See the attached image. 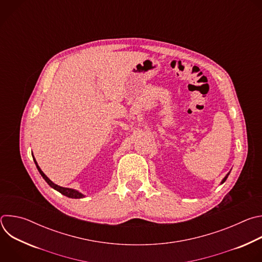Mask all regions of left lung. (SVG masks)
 Returning a JSON list of instances; mask_svg holds the SVG:
<instances>
[{"label": "left lung", "instance_id": "obj_1", "mask_svg": "<svg viewBox=\"0 0 262 262\" xmlns=\"http://www.w3.org/2000/svg\"><path fill=\"white\" fill-rule=\"evenodd\" d=\"M228 175H229V173H228V174H227V175H226V176H225V178H224V179H223V181H222V182H225V181H226V179H227V177H228Z\"/></svg>", "mask_w": 262, "mask_h": 262}]
</instances>
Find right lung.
<instances>
[{
    "mask_svg": "<svg viewBox=\"0 0 262 262\" xmlns=\"http://www.w3.org/2000/svg\"><path fill=\"white\" fill-rule=\"evenodd\" d=\"M34 162H35V164H36V167H37V169H38V171H39V173L41 174V176L43 177V179L52 186L53 189H55V190H57L58 192H60L61 194H63L64 196H66V197H69V198H74V199H78V198H82V197H84V195H82L81 193H79L78 191H76V190H72V189H68V188H62V186H60V185H57V184H55L53 181H51L48 177H47V175L41 171V169L39 168V166L37 165V163H36V161H35V159H34Z\"/></svg>",
    "mask_w": 262,
    "mask_h": 262,
    "instance_id": "add662e5",
    "label": "right lung"
}]
</instances>
